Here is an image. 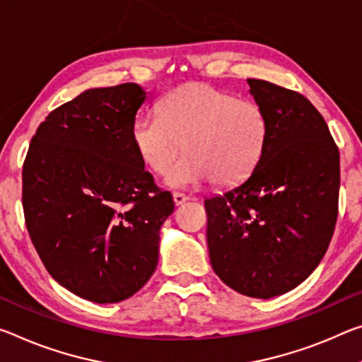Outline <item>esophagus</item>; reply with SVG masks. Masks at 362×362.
I'll return each mask as SVG.
<instances>
[{
    "mask_svg": "<svg viewBox=\"0 0 362 362\" xmlns=\"http://www.w3.org/2000/svg\"><path fill=\"white\" fill-rule=\"evenodd\" d=\"M172 198H174V203H175V206H180V204H183V203H187L188 198L187 194H183V193H179V192H175L174 194H172Z\"/></svg>",
    "mask_w": 362,
    "mask_h": 362,
    "instance_id": "obj_1",
    "label": "esophagus"
}]
</instances>
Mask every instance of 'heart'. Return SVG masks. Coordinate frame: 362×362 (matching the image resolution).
Instances as JSON below:
<instances>
[{
  "mask_svg": "<svg viewBox=\"0 0 362 362\" xmlns=\"http://www.w3.org/2000/svg\"><path fill=\"white\" fill-rule=\"evenodd\" d=\"M159 117L140 116L132 143L143 164L164 174L186 143L189 153L165 175L170 188H193L214 179L232 185L256 169L266 150L269 122L257 103L192 82L169 91Z\"/></svg>",
  "mask_w": 362,
  "mask_h": 362,
  "instance_id": "heart-1",
  "label": "heart"
}]
</instances>
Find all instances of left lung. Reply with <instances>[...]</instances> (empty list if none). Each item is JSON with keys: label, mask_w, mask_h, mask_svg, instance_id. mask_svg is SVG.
I'll use <instances>...</instances> for the list:
<instances>
[{"label": "left lung", "mask_w": 362, "mask_h": 362, "mask_svg": "<svg viewBox=\"0 0 362 362\" xmlns=\"http://www.w3.org/2000/svg\"><path fill=\"white\" fill-rule=\"evenodd\" d=\"M267 116L256 169L204 202L208 248L223 284L251 298L284 295L313 274L334 235L340 154L324 117L296 91L248 78Z\"/></svg>", "instance_id": "1"}]
</instances>
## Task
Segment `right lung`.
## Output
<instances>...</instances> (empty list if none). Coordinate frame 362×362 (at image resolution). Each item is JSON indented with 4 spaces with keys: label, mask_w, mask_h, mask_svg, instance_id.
I'll return each mask as SVG.
<instances>
[{
    "label": "right lung",
    "mask_w": 362,
    "mask_h": 362,
    "mask_svg": "<svg viewBox=\"0 0 362 362\" xmlns=\"http://www.w3.org/2000/svg\"><path fill=\"white\" fill-rule=\"evenodd\" d=\"M148 93L136 83L90 88L40 124L22 169L25 226L57 284L83 300L119 303L158 266L169 192L132 143Z\"/></svg>",
    "instance_id": "right-lung-1"
}]
</instances>
